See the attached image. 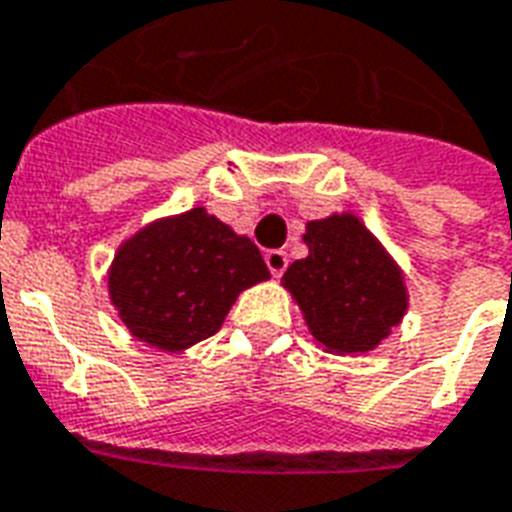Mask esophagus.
Returning a JSON list of instances; mask_svg holds the SVG:
<instances>
[{"label":"esophagus","instance_id":"esophagus-1","mask_svg":"<svg viewBox=\"0 0 512 512\" xmlns=\"http://www.w3.org/2000/svg\"><path fill=\"white\" fill-rule=\"evenodd\" d=\"M263 257H266V266L274 277H282V274H285V268H288V252H285V249H268Z\"/></svg>","mask_w":512,"mask_h":512}]
</instances>
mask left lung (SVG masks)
<instances>
[{
  "label": "left lung",
  "mask_w": 512,
  "mask_h": 512,
  "mask_svg": "<svg viewBox=\"0 0 512 512\" xmlns=\"http://www.w3.org/2000/svg\"><path fill=\"white\" fill-rule=\"evenodd\" d=\"M310 255L293 260L285 288L304 310L312 337L337 354L376 348L406 312L397 266L356 216L307 224Z\"/></svg>",
  "instance_id": "obj_1"
}]
</instances>
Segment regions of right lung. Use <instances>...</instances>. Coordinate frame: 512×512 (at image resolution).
Instances as JSON below:
<instances>
[{"instance_id":"1","label":"right lung","mask_w":512,"mask_h":512,"mask_svg":"<svg viewBox=\"0 0 512 512\" xmlns=\"http://www.w3.org/2000/svg\"><path fill=\"white\" fill-rule=\"evenodd\" d=\"M268 277L249 238L194 208L120 246L109 293L134 337L180 351L219 332L238 293Z\"/></svg>"}]
</instances>
